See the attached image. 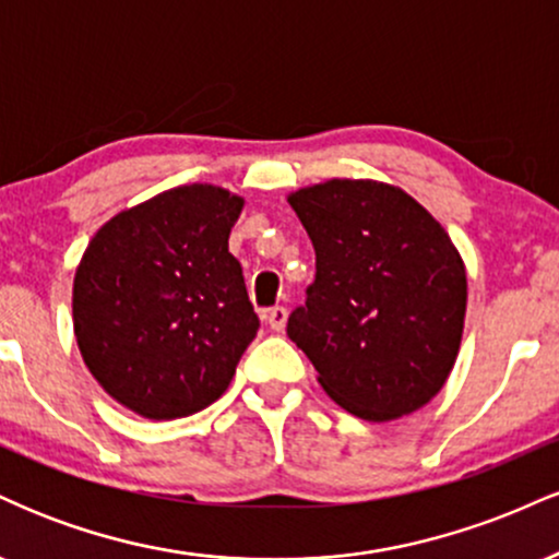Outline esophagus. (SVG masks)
<instances>
[{
  "label": "esophagus",
  "instance_id": "obj_1",
  "mask_svg": "<svg viewBox=\"0 0 559 559\" xmlns=\"http://www.w3.org/2000/svg\"><path fill=\"white\" fill-rule=\"evenodd\" d=\"M262 318H265V323L271 325L273 331H284L286 329V318H288V312H286V307H271V310H265L262 312Z\"/></svg>",
  "mask_w": 559,
  "mask_h": 559
}]
</instances>
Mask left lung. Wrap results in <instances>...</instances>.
Instances as JSON below:
<instances>
[{
    "mask_svg": "<svg viewBox=\"0 0 559 559\" xmlns=\"http://www.w3.org/2000/svg\"><path fill=\"white\" fill-rule=\"evenodd\" d=\"M316 281L286 333L338 407L389 423L439 394L463 342L467 275L449 234L394 183L331 178L286 197Z\"/></svg>",
    "mask_w": 559,
    "mask_h": 559,
    "instance_id": "left-lung-1",
    "label": "left lung"
}]
</instances>
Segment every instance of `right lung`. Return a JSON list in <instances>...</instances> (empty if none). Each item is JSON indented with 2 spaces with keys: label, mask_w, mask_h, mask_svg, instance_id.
<instances>
[{
  "label": "right lung",
  "mask_w": 559,
  "mask_h": 559,
  "mask_svg": "<svg viewBox=\"0 0 559 559\" xmlns=\"http://www.w3.org/2000/svg\"><path fill=\"white\" fill-rule=\"evenodd\" d=\"M241 210L223 186H176L112 215L75 267L83 362L141 418H186L221 400L260 329L228 252Z\"/></svg>",
  "instance_id": "1"
}]
</instances>
